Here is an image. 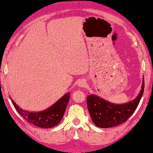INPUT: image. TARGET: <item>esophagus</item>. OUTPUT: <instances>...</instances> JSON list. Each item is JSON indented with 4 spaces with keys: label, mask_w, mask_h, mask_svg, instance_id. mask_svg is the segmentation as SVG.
Returning a JSON list of instances; mask_svg holds the SVG:
<instances>
[{
    "label": "esophagus",
    "mask_w": 153,
    "mask_h": 153,
    "mask_svg": "<svg viewBox=\"0 0 153 153\" xmlns=\"http://www.w3.org/2000/svg\"><path fill=\"white\" fill-rule=\"evenodd\" d=\"M78 86L79 87H81V88H84V87L86 86V81L82 79V80H80L78 83Z\"/></svg>",
    "instance_id": "obj_1"
}]
</instances>
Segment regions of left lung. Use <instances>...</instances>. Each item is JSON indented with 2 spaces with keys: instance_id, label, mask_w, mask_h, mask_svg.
I'll use <instances>...</instances> for the list:
<instances>
[{
  "instance_id": "obj_1",
  "label": "left lung",
  "mask_w": 153,
  "mask_h": 153,
  "mask_svg": "<svg viewBox=\"0 0 153 153\" xmlns=\"http://www.w3.org/2000/svg\"><path fill=\"white\" fill-rule=\"evenodd\" d=\"M144 87L143 77L139 94L133 100L123 104L110 102L95 94L89 95L86 102L93 122L98 127L110 128L126 122L137 108L143 94Z\"/></svg>"
}]
</instances>
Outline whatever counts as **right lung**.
<instances>
[{
    "label": "right lung",
    "mask_w": 153,
    "mask_h": 153,
    "mask_svg": "<svg viewBox=\"0 0 153 153\" xmlns=\"http://www.w3.org/2000/svg\"><path fill=\"white\" fill-rule=\"evenodd\" d=\"M70 93H67L62 98L48 108L40 112H30L25 110L16 104L10 97L14 107L25 120L29 124L41 128H52L57 126L61 122L68 105Z\"/></svg>",
    "instance_id": "1"
}]
</instances>
